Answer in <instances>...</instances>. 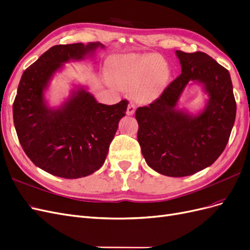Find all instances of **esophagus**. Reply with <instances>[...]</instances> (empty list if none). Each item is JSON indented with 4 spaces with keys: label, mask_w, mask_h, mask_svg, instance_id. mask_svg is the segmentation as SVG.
Returning a JSON list of instances; mask_svg holds the SVG:
<instances>
[{
    "label": "esophagus",
    "mask_w": 250,
    "mask_h": 250,
    "mask_svg": "<svg viewBox=\"0 0 250 250\" xmlns=\"http://www.w3.org/2000/svg\"><path fill=\"white\" fill-rule=\"evenodd\" d=\"M135 111V105L133 103H129L128 104V107H127V110H126V113L128 116H132L133 113Z\"/></svg>",
    "instance_id": "esophagus-1"
}]
</instances>
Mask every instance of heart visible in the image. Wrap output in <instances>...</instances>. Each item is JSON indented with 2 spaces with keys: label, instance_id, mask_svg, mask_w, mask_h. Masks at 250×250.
Wrapping results in <instances>:
<instances>
[{
  "label": "heart",
  "instance_id": "1",
  "mask_svg": "<svg viewBox=\"0 0 250 250\" xmlns=\"http://www.w3.org/2000/svg\"><path fill=\"white\" fill-rule=\"evenodd\" d=\"M107 83L117 90L132 87L141 102L156 100L167 86L170 72L165 59L157 54H123L111 60Z\"/></svg>",
  "mask_w": 250,
  "mask_h": 250
}]
</instances>
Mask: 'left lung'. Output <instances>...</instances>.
<instances>
[{"label": "left lung", "instance_id": "1", "mask_svg": "<svg viewBox=\"0 0 250 250\" xmlns=\"http://www.w3.org/2000/svg\"><path fill=\"white\" fill-rule=\"evenodd\" d=\"M175 54L181 74L149 106L139 107L138 141L147 165L157 173L183 177L206 169L221 155L236 119L237 105L229 71L203 52ZM209 97L197 114L177 107L188 84Z\"/></svg>", "mask_w": 250, "mask_h": 250}]
</instances>
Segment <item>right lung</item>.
<instances>
[{
	"label": "right lung",
	"mask_w": 250,
	"mask_h": 250,
	"mask_svg": "<svg viewBox=\"0 0 250 250\" xmlns=\"http://www.w3.org/2000/svg\"><path fill=\"white\" fill-rule=\"evenodd\" d=\"M101 42L56 44L22 73L13 102V122L21 145L31 162L52 175L75 179L99 170L126 113L128 101L98 103L87 87L75 85L56 107L46 90L64 63L93 57Z\"/></svg>",
	"instance_id": "1"
}]
</instances>
